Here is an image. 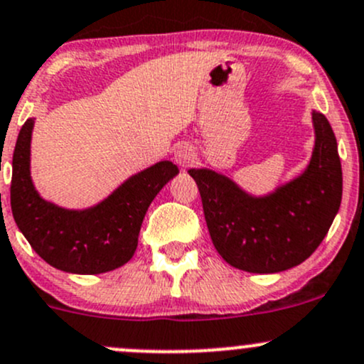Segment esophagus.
I'll return each instance as SVG.
<instances>
[{
  "label": "esophagus",
  "mask_w": 364,
  "mask_h": 364,
  "mask_svg": "<svg viewBox=\"0 0 364 364\" xmlns=\"http://www.w3.org/2000/svg\"><path fill=\"white\" fill-rule=\"evenodd\" d=\"M197 159V153H195V148L190 146V144H181V146L176 148L174 151V160L179 167H190Z\"/></svg>",
  "instance_id": "34e87169"
}]
</instances>
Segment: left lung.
Masks as SVG:
<instances>
[{"mask_svg": "<svg viewBox=\"0 0 364 364\" xmlns=\"http://www.w3.org/2000/svg\"><path fill=\"white\" fill-rule=\"evenodd\" d=\"M316 148L307 171L269 197H251L225 176L190 169L216 251L232 267L274 274L300 265L330 230L342 202V164L330 122L312 112Z\"/></svg>", "mask_w": 364, "mask_h": 364, "instance_id": "left-lung-1", "label": "left lung"}]
</instances>
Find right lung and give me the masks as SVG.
Returning a JSON list of instances; mask_svg holds the SVG:
<instances>
[{
	"label": "right lung",
	"mask_w": 364,
	"mask_h": 364,
	"mask_svg": "<svg viewBox=\"0 0 364 364\" xmlns=\"http://www.w3.org/2000/svg\"><path fill=\"white\" fill-rule=\"evenodd\" d=\"M33 125V118L22 125L11 162L10 204L18 230L48 265L64 272L95 275L125 265L136 251L151 200L178 174V167L164 160L132 176L95 208L68 211L45 202L31 183Z\"/></svg>",
	"instance_id": "obj_1"
}]
</instances>
